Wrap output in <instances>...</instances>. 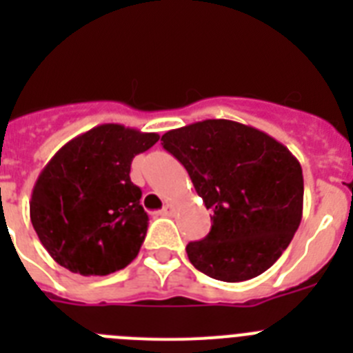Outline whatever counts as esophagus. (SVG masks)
I'll return each instance as SVG.
<instances>
[{
    "label": "esophagus",
    "instance_id": "obj_1",
    "mask_svg": "<svg viewBox=\"0 0 353 353\" xmlns=\"http://www.w3.org/2000/svg\"><path fill=\"white\" fill-rule=\"evenodd\" d=\"M173 212H174V207L171 203H168V205H164V208H162L159 214L164 215V217H168V215H173Z\"/></svg>",
    "mask_w": 353,
    "mask_h": 353
}]
</instances>
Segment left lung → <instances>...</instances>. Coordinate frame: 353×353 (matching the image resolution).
Here are the masks:
<instances>
[{
  "label": "left lung",
  "instance_id": "left-lung-1",
  "mask_svg": "<svg viewBox=\"0 0 353 353\" xmlns=\"http://www.w3.org/2000/svg\"><path fill=\"white\" fill-rule=\"evenodd\" d=\"M161 141L212 212L210 233L187 244L191 263L226 283L270 269L302 219L297 157L269 134L232 120L196 121L168 130Z\"/></svg>",
  "mask_w": 353,
  "mask_h": 353
}]
</instances>
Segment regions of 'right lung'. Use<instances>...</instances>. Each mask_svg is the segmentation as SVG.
<instances>
[{"label": "right lung", "mask_w": 353, "mask_h": 353, "mask_svg": "<svg viewBox=\"0 0 353 353\" xmlns=\"http://www.w3.org/2000/svg\"><path fill=\"white\" fill-rule=\"evenodd\" d=\"M159 134L104 123L61 146L37 179L30 217L56 263L81 276H108L138 256L148 226L130 164Z\"/></svg>", "instance_id": "1"}]
</instances>
